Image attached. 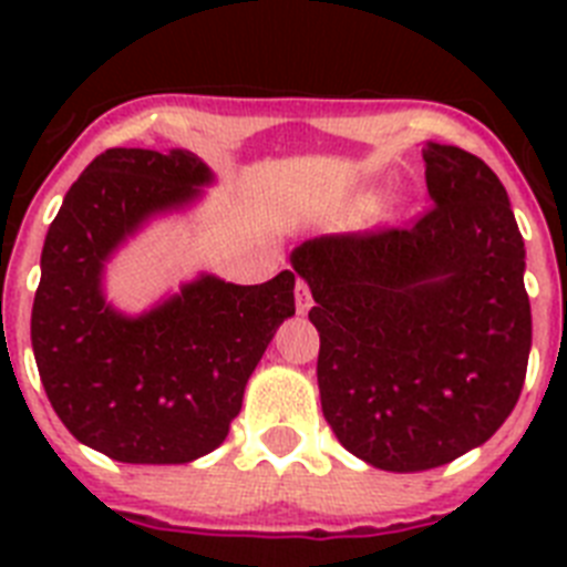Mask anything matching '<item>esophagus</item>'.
Segmentation results:
<instances>
[{"mask_svg": "<svg viewBox=\"0 0 567 567\" xmlns=\"http://www.w3.org/2000/svg\"><path fill=\"white\" fill-rule=\"evenodd\" d=\"M295 307H298V315H307L309 309H312V292H309V287L303 280L295 284Z\"/></svg>", "mask_w": 567, "mask_h": 567, "instance_id": "1", "label": "esophagus"}]
</instances>
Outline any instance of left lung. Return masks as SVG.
<instances>
[{"label": "left lung", "mask_w": 567, "mask_h": 567, "mask_svg": "<svg viewBox=\"0 0 567 567\" xmlns=\"http://www.w3.org/2000/svg\"><path fill=\"white\" fill-rule=\"evenodd\" d=\"M434 207L412 229L323 235L292 249L320 334L323 417L346 452L414 474L505 423L525 383V244L494 169L425 142Z\"/></svg>", "instance_id": "obj_1"}]
</instances>
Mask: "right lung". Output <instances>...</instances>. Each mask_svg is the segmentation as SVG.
Listing matches in <instances>:
<instances>
[{"label": "right lung", "mask_w": 567, "mask_h": 567, "mask_svg": "<svg viewBox=\"0 0 567 567\" xmlns=\"http://www.w3.org/2000/svg\"><path fill=\"white\" fill-rule=\"evenodd\" d=\"M213 184V169L184 150H107L44 235L30 315L39 378L68 432L118 463L182 465L215 452L269 340L295 315L289 269L255 287L198 272L144 312L107 298L115 255Z\"/></svg>", "instance_id": "obj_1"}]
</instances>
